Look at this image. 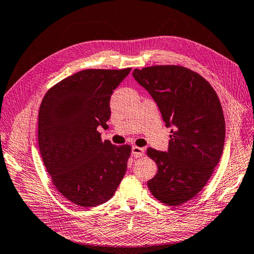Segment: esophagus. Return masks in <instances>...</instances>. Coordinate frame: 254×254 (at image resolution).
<instances>
[{
    "instance_id": "esophagus-1",
    "label": "esophagus",
    "mask_w": 254,
    "mask_h": 254,
    "mask_svg": "<svg viewBox=\"0 0 254 254\" xmlns=\"http://www.w3.org/2000/svg\"><path fill=\"white\" fill-rule=\"evenodd\" d=\"M132 155L134 157H141L144 155V148L138 147V146H133L132 147Z\"/></svg>"
}]
</instances>
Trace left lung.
Masks as SVG:
<instances>
[{"mask_svg": "<svg viewBox=\"0 0 254 254\" xmlns=\"http://www.w3.org/2000/svg\"><path fill=\"white\" fill-rule=\"evenodd\" d=\"M133 77L173 127L167 152L147 148L157 164L148 190L161 202L180 206L202 190L220 161L226 136L221 103L210 83L185 67L134 69Z\"/></svg>", "mask_w": 254, "mask_h": 254, "instance_id": "8db88e82", "label": "left lung"}]
</instances>
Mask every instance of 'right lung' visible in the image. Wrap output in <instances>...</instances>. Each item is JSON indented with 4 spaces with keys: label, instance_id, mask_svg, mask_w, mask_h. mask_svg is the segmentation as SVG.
<instances>
[{
    "label": "right lung",
    "instance_id": "add662e5",
    "mask_svg": "<svg viewBox=\"0 0 254 254\" xmlns=\"http://www.w3.org/2000/svg\"><path fill=\"white\" fill-rule=\"evenodd\" d=\"M131 68L86 69L64 78L45 94L38 112V145L57 190L81 207L114 195L127 172L131 146L102 142L110 98Z\"/></svg>",
    "mask_w": 254,
    "mask_h": 254
}]
</instances>
